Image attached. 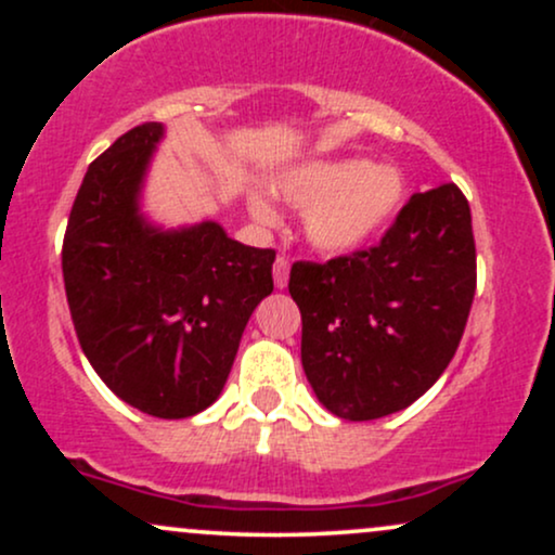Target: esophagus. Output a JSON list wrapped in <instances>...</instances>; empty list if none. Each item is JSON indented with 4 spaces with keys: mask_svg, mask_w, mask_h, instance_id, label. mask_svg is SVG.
Here are the masks:
<instances>
[{
    "mask_svg": "<svg viewBox=\"0 0 555 555\" xmlns=\"http://www.w3.org/2000/svg\"><path fill=\"white\" fill-rule=\"evenodd\" d=\"M286 282H289V260L279 256L273 260V284H276V289H284Z\"/></svg>",
    "mask_w": 555,
    "mask_h": 555,
    "instance_id": "1",
    "label": "esophagus"
}]
</instances>
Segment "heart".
<instances>
[{"instance_id":"obj_1","label":"heart","mask_w":555,"mask_h":555,"mask_svg":"<svg viewBox=\"0 0 555 555\" xmlns=\"http://www.w3.org/2000/svg\"><path fill=\"white\" fill-rule=\"evenodd\" d=\"M271 193L302 208L305 242L321 256H349L378 237L399 214L406 182L397 167L365 158H313L279 171ZM247 211L260 227L276 224V211L258 193L247 195Z\"/></svg>"}]
</instances>
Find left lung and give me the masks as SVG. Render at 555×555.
<instances>
[{
	"label": "left lung",
	"instance_id": "left-lung-1",
	"mask_svg": "<svg viewBox=\"0 0 555 555\" xmlns=\"http://www.w3.org/2000/svg\"><path fill=\"white\" fill-rule=\"evenodd\" d=\"M475 279L473 214L451 182L412 195L371 250L292 266L318 401L360 423L423 397L460 347Z\"/></svg>",
	"mask_w": 555,
	"mask_h": 555
}]
</instances>
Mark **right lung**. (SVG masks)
Returning a JSON list of instances; mask_svg holds the SVG:
<instances>
[{"label": "right lung", "mask_w": 555, "mask_h": 555, "mask_svg": "<svg viewBox=\"0 0 555 555\" xmlns=\"http://www.w3.org/2000/svg\"><path fill=\"white\" fill-rule=\"evenodd\" d=\"M162 122L132 127L88 167L69 211L62 273L82 352L145 415L193 417L224 388L242 331L273 292L276 253L219 221L164 229L140 211Z\"/></svg>", "instance_id": "1"}]
</instances>
